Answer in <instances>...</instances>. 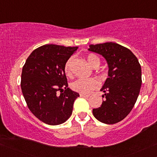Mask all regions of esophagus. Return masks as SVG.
Segmentation results:
<instances>
[{"mask_svg": "<svg viewBox=\"0 0 157 157\" xmlns=\"http://www.w3.org/2000/svg\"><path fill=\"white\" fill-rule=\"evenodd\" d=\"M80 97H89L90 95H89V94H80Z\"/></svg>", "mask_w": 157, "mask_h": 157, "instance_id": "34e87169", "label": "esophagus"}]
</instances>
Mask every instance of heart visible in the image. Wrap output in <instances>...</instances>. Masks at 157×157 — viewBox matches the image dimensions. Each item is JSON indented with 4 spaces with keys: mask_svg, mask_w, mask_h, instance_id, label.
Returning a JSON list of instances; mask_svg holds the SVG:
<instances>
[{
    "mask_svg": "<svg viewBox=\"0 0 157 157\" xmlns=\"http://www.w3.org/2000/svg\"><path fill=\"white\" fill-rule=\"evenodd\" d=\"M86 60H87V62L89 63L90 66L93 68L99 66V65L100 63V58L96 55H94V54H90V55H88L86 57ZM72 60L73 57H70L65 64V72L67 75H69L71 74V66ZM98 85V81L95 78H80L71 82V87L75 91L86 94L90 93L92 90L97 88Z\"/></svg>",
    "mask_w": 157,
    "mask_h": 157,
    "instance_id": "1",
    "label": "heart"
}]
</instances>
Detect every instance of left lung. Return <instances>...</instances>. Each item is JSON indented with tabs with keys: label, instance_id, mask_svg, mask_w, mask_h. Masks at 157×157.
Returning a JSON list of instances; mask_svg holds the SVG:
<instances>
[{
	"label": "left lung",
	"instance_id": "left-lung-1",
	"mask_svg": "<svg viewBox=\"0 0 157 157\" xmlns=\"http://www.w3.org/2000/svg\"><path fill=\"white\" fill-rule=\"evenodd\" d=\"M88 50L102 55L109 66L108 78L100 89L104 92L102 103L93 109V114L102 123H117L136 103L142 84L141 66L131 50L118 44L90 45Z\"/></svg>",
	"mask_w": 157,
	"mask_h": 157
}]
</instances>
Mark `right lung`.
I'll return each instance as SVG.
<instances>
[{"label": "right lung", "instance_id": "add662e5", "mask_svg": "<svg viewBox=\"0 0 157 157\" xmlns=\"http://www.w3.org/2000/svg\"><path fill=\"white\" fill-rule=\"evenodd\" d=\"M77 48L44 45L32 52L23 67L21 86L27 105L36 117L48 125L66 122L80 97L68 88L64 69Z\"/></svg>", "mask_w": 157, "mask_h": 157}]
</instances>
